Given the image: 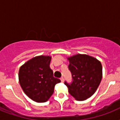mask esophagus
I'll use <instances>...</instances> for the list:
<instances>
[{"label": "esophagus", "mask_w": 120, "mask_h": 120, "mask_svg": "<svg viewBox=\"0 0 120 120\" xmlns=\"http://www.w3.org/2000/svg\"><path fill=\"white\" fill-rule=\"evenodd\" d=\"M60 80H61V82H64V77H63L60 78Z\"/></svg>", "instance_id": "1"}]
</instances>
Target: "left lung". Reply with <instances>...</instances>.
<instances>
[{
  "instance_id": "left-lung-1",
  "label": "left lung",
  "mask_w": 120,
  "mask_h": 120,
  "mask_svg": "<svg viewBox=\"0 0 120 120\" xmlns=\"http://www.w3.org/2000/svg\"><path fill=\"white\" fill-rule=\"evenodd\" d=\"M68 69L72 82L65 85L70 95L78 101L91 97L98 87L102 79V66L97 58L88 55L77 54L68 57Z\"/></svg>"
}]
</instances>
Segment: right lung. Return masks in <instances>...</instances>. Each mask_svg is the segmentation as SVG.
Wrapping results in <instances>:
<instances>
[{
  "label": "right lung",
  "mask_w": 120,
  "mask_h": 120,
  "mask_svg": "<svg viewBox=\"0 0 120 120\" xmlns=\"http://www.w3.org/2000/svg\"><path fill=\"white\" fill-rule=\"evenodd\" d=\"M51 58L50 56H35L20 68V85L24 93L36 102L47 101L52 95L55 85L60 82L53 77L50 68Z\"/></svg>",
  "instance_id": "1"
}]
</instances>
